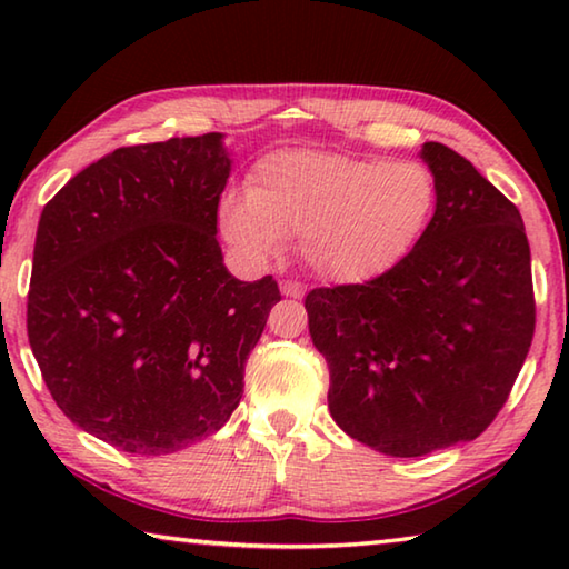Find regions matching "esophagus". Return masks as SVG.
I'll use <instances>...</instances> for the list:
<instances>
[{
	"mask_svg": "<svg viewBox=\"0 0 569 569\" xmlns=\"http://www.w3.org/2000/svg\"><path fill=\"white\" fill-rule=\"evenodd\" d=\"M281 293L288 298H303L306 288L298 281H281Z\"/></svg>",
	"mask_w": 569,
	"mask_h": 569,
	"instance_id": "1",
	"label": "esophagus"
}]
</instances>
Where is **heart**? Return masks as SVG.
<instances>
[{
  "label": "heart",
  "instance_id": "1",
  "mask_svg": "<svg viewBox=\"0 0 569 569\" xmlns=\"http://www.w3.org/2000/svg\"><path fill=\"white\" fill-rule=\"evenodd\" d=\"M435 210V172L419 160L286 148L256 162L248 190L220 200L218 226L253 266L271 261L288 236H298L313 273L366 283L411 253Z\"/></svg>",
  "mask_w": 569,
  "mask_h": 569
}]
</instances>
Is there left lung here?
Listing matches in <instances>:
<instances>
[{
    "instance_id": "left-lung-1",
    "label": "left lung",
    "mask_w": 569,
    "mask_h": 569,
    "mask_svg": "<svg viewBox=\"0 0 569 569\" xmlns=\"http://www.w3.org/2000/svg\"><path fill=\"white\" fill-rule=\"evenodd\" d=\"M419 156L435 172L437 210L411 253L373 281L306 296L333 421L389 457L477 439L505 407L535 333L519 210L441 142H423Z\"/></svg>"
}]
</instances>
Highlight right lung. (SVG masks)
<instances>
[{
  "instance_id": "add662e5",
  "label": "right lung",
  "mask_w": 569,
  "mask_h": 569,
  "mask_svg": "<svg viewBox=\"0 0 569 569\" xmlns=\"http://www.w3.org/2000/svg\"><path fill=\"white\" fill-rule=\"evenodd\" d=\"M223 132L118 148L67 182L37 226L27 333L57 407L130 455L223 427L281 301L218 246Z\"/></svg>"
}]
</instances>
